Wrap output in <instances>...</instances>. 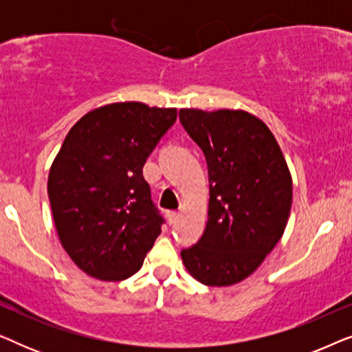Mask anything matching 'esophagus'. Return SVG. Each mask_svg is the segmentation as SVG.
<instances>
[{"label": "esophagus", "instance_id": "34e87169", "mask_svg": "<svg viewBox=\"0 0 352 352\" xmlns=\"http://www.w3.org/2000/svg\"><path fill=\"white\" fill-rule=\"evenodd\" d=\"M177 218H179V213H177V211H170V213H168V221H170V224H175Z\"/></svg>", "mask_w": 352, "mask_h": 352}]
</instances>
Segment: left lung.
I'll return each instance as SVG.
<instances>
[{"instance_id": "8db88e82", "label": "left lung", "mask_w": 352, "mask_h": 352, "mask_svg": "<svg viewBox=\"0 0 352 352\" xmlns=\"http://www.w3.org/2000/svg\"><path fill=\"white\" fill-rule=\"evenodd\" d=\"M181 123L206 157L208 221L182 263L195 280L229 287L256 271L285 232L293 182L267 124L242 109H181Z\"/></svg>"}]
</instances>
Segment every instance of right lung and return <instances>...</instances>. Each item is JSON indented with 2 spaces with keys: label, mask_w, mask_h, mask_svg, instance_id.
Segmentation results:
<instances>
[{
  "label": "right lung",
  "mask_w": 352,
  "mask_h": 352,
  "mask_svg": "<svg viewBox=\"0 0 352 352\" xmlns=\"http://www.w3.org/2000/svg\"><path fill=\"white\" fill-rule=\"evenodd\" d=\"M176 118L175 107L126 100L91 110L67 133L47 195L62 247L88 276L131 277L160 235L142 168Z\"/></svg>",
  "instance_id": "add662e5"
}]
</instances>
